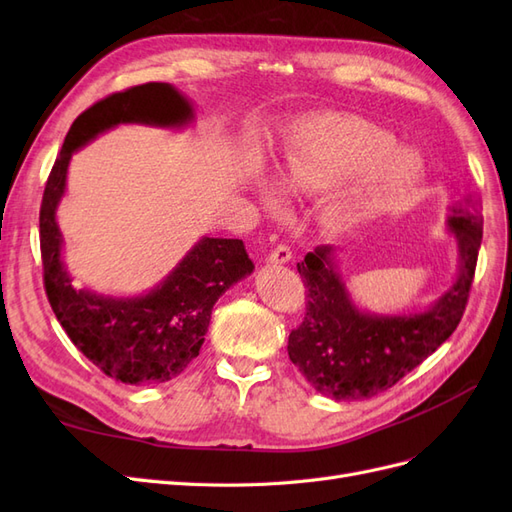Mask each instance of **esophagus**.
I'll return each mask as SVG.
<instances>
[{
  "label": "esophagus",
  "mask_w": 512,
  "mask_h": 512,
  "mask_svg": "<svg viewBox=\"0 0 512 512\" xmlns=\"http://www.w3.org/2000/svg\"><path fill=\"white\" fill-rule=\"evenodd\" d=\"M292 258V252H290V247L288 245H284V243H280L277 247H273L271 250V254H269V262H273V265H284V262H288Z\"/></svg>",
  "instance_id": "34e87169"
}]
</instances>
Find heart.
I'll return each mask as SVG.
<instances>
[{
    "label": "heart",
    "instance_id": "heart-1",
    "mask_svg": "<svg viewBox=\"0 0 512 512\" xmlns=\"http://www.w3.org/2000/svg\"><path fill=\"white\" fill-rule=\"evenodd\" d=\"M395 138L356 115L320 113L301 119L273 151V181L286 196L329 190L316 207L318 224L346 232L371 218L416 179L421 162L393 147ZM267 205L273 192H262Z\"/></svg>",
    "mask_w": 512,
    "mask_h": 512
}]
</instances>
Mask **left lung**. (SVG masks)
Returning a JSON list of instances; mask_svg holds the SVG:
<instances>
[{"label":"left lung","mask_w":512,"mask_h":512,"mask_svg":"<svg viewBox=\"0 0 512 512\" xmlns=\"http://www.w3.org/2000/svg\"><path fill=\"white\" fill-rule=\"evenodd\" d=\"M448 230L459 247L457 280L421 314L361 312L350 299L331 245H318L297 262L307 303L303 322L288 337V356L318 393L337 401L374 397L453 335L468 305L483 218L476 209L453 207Z\"/></svg>","instance_id":"1"}]
</instances>
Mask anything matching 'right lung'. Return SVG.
Segmentation results:
<instances>
[{
	"label": "right lung",
	"mask_w": 512,
	"mask_h": 512,
	"mask_svg": "<svg viewBox=\"0 0 512 512\" xmlns=\"http://www.w3.org/2000/svg\"><path fill=\"white\" fill-rule=\"evenodd\" d=\"M192 106L168 83H145L106 96L74 119L53 164L40 207L44 290L61 327L102 374L123 384H158L177 378L196 359L222 294L254 271L241 239L203 237L143 297L115 299L76 290L61 260L55 211L66 192L72 153L119 123L183 126Z\"/></svg>",
	"instance_id": "1"
}]
</instances>
